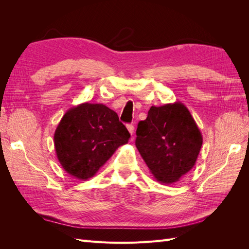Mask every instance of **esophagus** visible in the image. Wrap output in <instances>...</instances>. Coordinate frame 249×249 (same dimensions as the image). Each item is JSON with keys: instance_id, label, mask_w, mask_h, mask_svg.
Here are the masks:
<instances>
[{"instance_id": "obj_1", "label": "esophagus", "mask_w": 249, "mask_h": 249, "mask_svg": "<svg viewBox=\"0 0 249 249\" xmlns=\"http://www.w3.org/2000/svg\"><path fill=\"white\" fill-rule=\"evenodd\" d=\"M126 129L130 132L131 135L134 134V125L133 124H126Z\"/></svg>"}]
</instances>
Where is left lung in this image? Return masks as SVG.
Returning a JSON list of instances; mask_svg holds the SVG:
<instances>
[{
    "label": "left lung",
    "mask_w": 249,
    "mask_h": 249,
    "mask_svg": "<svg viewBox=\"0 0 249 249\" xmlns=\"http://www.w3.org/2000/svg\"><path fill=\"white\" fill-rule=\"evenodd\" d=\"M136 147L154 178L172 184L195 165L202 135L183 103L152 106L136 131Z\"/></svg>",
    "instance_id": "left-lung-1"
}]
</instances>
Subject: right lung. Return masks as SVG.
Wrapping results in <instances>:
<instances>
[{
	"label": "right lung",
	"mask_w": 249,
	"mask_h": 249,
	"mask_svg": "<svg viewBox=\"0 0 249 249\" xmlns=\"http://www.w3.org/2000/svg\"><path fill=\"white\" fill-rule=\"evenodd\" d=\"M130 137L116 112L103 104L83 103L66 111L55 131L54 144L62 168L86 180Z\"/></svg>",
	"instance_id": "add662e5"
}]
</instances>
